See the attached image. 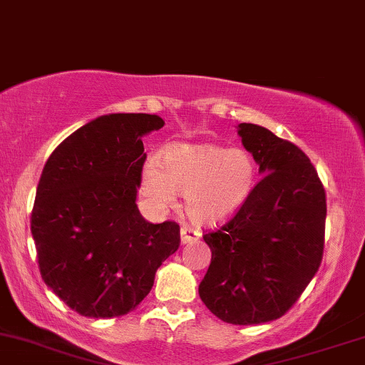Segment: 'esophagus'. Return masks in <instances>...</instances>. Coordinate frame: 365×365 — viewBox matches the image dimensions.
Returning <instances> with one entry per match:
<instances>
[{"mask_svg": "<svg viewBox=\"0 0 365 365\" xmlns=\"http://www.w3.org/2000/svg\"><path fill=\"white\" fill-rule=\"evenodd\" d=\"M200 238V232H197V230L190 228V226H183L182 230H180V240H182V244H194Z\"/></svg>", "mask_w": 365, "mask_h": 365, "instance_id": "esophagus-1", "label": "esophagus"}]
</instances>
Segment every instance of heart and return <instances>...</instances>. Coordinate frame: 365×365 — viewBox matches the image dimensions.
I'll list each match as a JSON object with an SVG mask.
<instances>
[{
    "label": "heart",
    "instance_id": "b5f03b06",
    "mask_svg": "<svg viewBox=\"0 0 365 365\" xmlns=\"http://www.w3.org/2000/svg\"><path fill=\"white\" fill-rule=\"evenodd\" d=\"M255 183L254 158L245 149L217 144H173L159 163L142 168L140 192L150 206L166 209L175 194L185 195V212L195 225H220L249 199Z\"/></svg>",
    "mask_w": 365,
    "mask_h": 365
}]
</instances>
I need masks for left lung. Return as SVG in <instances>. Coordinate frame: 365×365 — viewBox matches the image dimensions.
Segmentation results:
<instances>
[{"mask_svg": "<svg viewBox=\"0 0 365 365\" xmlns=\"http://www.w3.org/2000/svg\"><path fill=\"white\" fill-rule=\"evenodd\" d=\"M261 182L237 215L204 235L211 264L200 300L230 324L282 317L319 269L326 192L302 149L254 123L238 125Z\"/></svg>", "mask_w": 365, "mask_h": 365, "instance_id": "left-lung-1", "label": "left lung"}]
</instances>
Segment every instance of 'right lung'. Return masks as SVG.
<instances>
[{
	"label": "right lung",
	"mask_w": 365,
	"mask_h": 365,
	"mask_svg": "<svg viewBox=\"0 0 365 365\" xmlns=\"http://www.w3.org/2000/svg\"><path fill=\"white\" fill-rule=\"evenodd\" d=\"M163 125L145 113L99 116L46 161L31 216L37 262L44 283L81 316L133 311L180 247L175 221L149 223L135 204L142 137Z\"/></svg>",
	"instance_id": "obj_1"
}]
</instances>
